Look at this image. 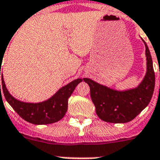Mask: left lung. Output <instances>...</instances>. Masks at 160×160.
Returning a JSON list of instances; mask_svg holds the SVG:
<instances>
[{
	"instance_id": "left-lung-1",
	"label": "left lung",
	"mask_w": 160,
	"mask_h": 160,
	"mask_svg": "<svg viewBox=\"0 0 160 160\" xmlns=\"http://www.w3.org/2000/svg\"><path fill=\"white\" fill-rule=\"evenodd\" d=\"M144 45L147 73L136 89L117 91L90 79H83L90 86V97L100 119L109 123H127L134 119L150 102L155 85V75L151 55L145 42Z\"/></svg>"
}]
</instances>
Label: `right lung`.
I'll return each mask as SVG.
<instances>
[{"label":"right lung","mask_w":160,"mask_h":160,"mask_svg":"<svg viewBox=\"0 0 160 160\" xmlns=\"http://www.w3.org/2000/svg\"><path fill=\"white\" fill-rule=\"evenodd\" d=\"M1 59L0 63L1 64ZM1 75V70H0ZM82 79H77L69 83L67 85L59 90L51 99L41 103H25L16 100L9 94L1 74V88L4 96L13 109L26 121L34 124H48L55 123L65 116L68 108V99Z\"/></svg>","instance_id":"add662e5"}]
</instances>
